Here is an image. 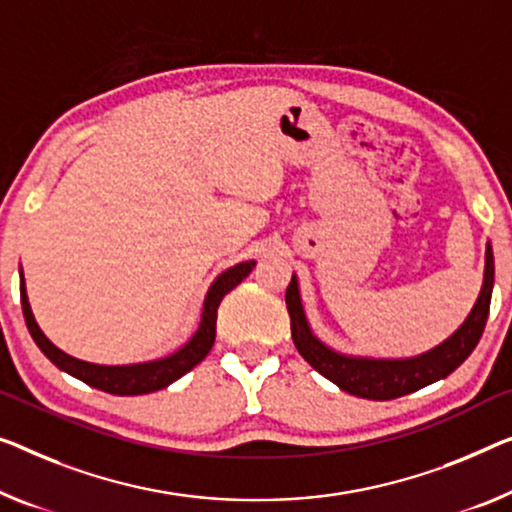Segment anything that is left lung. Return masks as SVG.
Returning a JSON list of instances; mask_svg holds the SVG:
<instances>
[{
  "label": "left lung",
  "instance_id": "8db88e82",
  "mask_svg": "<svg viewBox=\"0 0 512 512\" xmlns=\"http://www.w3.org/2000/svg\"><path fill=\"white\" fill-rule=\"evenodd\" d=\"M494 287V255L492 246L487 243L485 250V276L480 287L478 301L471 308L469 317L451 338L441 342L430 352L414 358H368V356H347L324 345L312 333L308 319H305L299 280L292 276L285 301L292 319V338L299 354L315 368L319 375L331 379L342 391L368 400H393L402 395L414 393L432 381H439L451 375L455 368L467 361L474 352L480 335L485 331L487 315H490Z\"/></svg>",
  "mask_w": 512,
  "mask_h": 512
}]
</instances>
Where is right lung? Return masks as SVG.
<instances>
[{
  "label": "right lung",
  "instance_id": "obj_1",
  "mask_svg": "<svg viewBox=\"0 0 512 512\" xmlns=\"http://www.w3.org/2000/svg\"><path fill=\"white\" fill-rule=\"evenodd\" d=\"M255 262H241L220 273V276L211 282L207 296H204L202 305V319L197 331L193 333L186 345L177 352L158 358V361L149 363H133V365H96L80 361V358H73L61 352L59 347L52 345V342L45 338V333L38 329L34 312L29 308L27 289H25V278H22L20 271V303H22V315H25L27 329L32 333L34 342L38 349L50 358L52 363L57 365L59 370L68 372V375L85 381V384L98 388V391L112 393V395H144L154 393L160 388L170 386L172 381L186 375L195 368L197 363L204 361V356L211 352L213 340H216V317H218V305L223 301L227 292L239 285V282L253 271Z\"/></svg>",
  "mask_w": 512,
  "mask_h": 512
}]
</instances>
